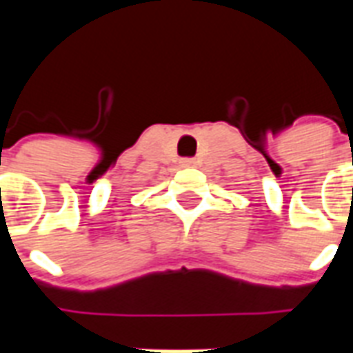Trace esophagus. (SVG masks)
I'll return each mask as SVG.
<instances>
[{
  "instance_id": "34e87169",
  "label": "esophagus",
  "mask_w": 353,
  "mask_h": 353,
  "mask_svg": "<svg viewBox=\"0 0 353 353\" xmlns=\"http://www.w3.org/2000/svg\"><path fill=\"white\" fill-rule=\"evenodd\" d=\"M194 164H196L194 159H183V161H181V166H183V168H192Z\"/></svg>"
}]
</instances>
